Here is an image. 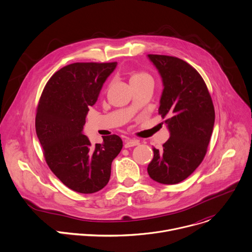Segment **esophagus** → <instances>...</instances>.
Wrapping results in <instances>:
<instances>
[{"instance_id": "esophagus-1", "label": "esophagus", "mask_w": 252, "mask_h": 252, "mask_svg": "<svg viewBox=\"0 0 252 252\" xmlns=\"http://www.w3.org/2000/svg\"><path fill=\"white\" fill-rule=\"evenodd\" d=\"M139 145V141L136 140V139H126L125 141V148L126 149H128V148H131V147H135V146H138Z\"/></svg>"}]
</instances>
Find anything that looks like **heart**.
<instances>
[{"instance_id": "1", "label": "heart", "mask_w": 252, "mask_h": 252, "mask_svg": "<svg viewBox=\"0 0 252 252\" xmlns=\"http://www.w3.org/2000/svg\"><path fill=\"white\" fill-rule=\"evenodd\" d=\"M147 79H151V77L148 73H146V71H136V73L132 74L130 78V84L135 82H140L142 80H147Z\"/></svg>"}]
</instances>
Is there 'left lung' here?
<instances>
[{
    "mask_svg": "<svg viewBox=\"0 0 252 252\" xmlns=\"http://www.w3.org/2000/svg\"><path fill=\"white\" fill-rule=\"evenodd\" d=\"M163 83L158 114L166 119L170 136L162 150L154 148L148 172L154 181L175 185L203 160L214 126V106L198 71L182 59L149 55Z\"/></svg>",
    "mask_w": 252,
    "mask_h": 252,
    "instance_id": "left-lung-1",
    "label": "left lung"
}]
</instances>
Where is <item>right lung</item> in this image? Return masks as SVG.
Segmentation results:
<instances>
[{
    "label": "right lung",
    "instance_id": "right-lung-1",
    "mask_svg": "<svg viewBox=\"0 0 252 252\" xmlns=\"http://www.w3.org/2000/svg\"><path fill=\"white\" fill-rule=\"evenodd\" d=\"M113 63H74L51 77L40 97L35 132L47 164L71 190L94 193L111 177L112 162L123 149L119 135L92 145L82 131L90 106L117 66Z\"/></svg>",
    "mask_w": 252,
    "mask_h": 252
}]
</instances>
